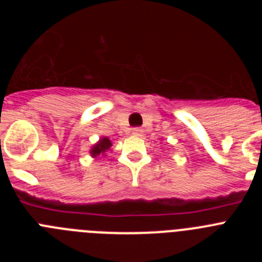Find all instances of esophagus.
Returning <instances> with one entry per match:
<instances>
[{"label":"esophagus","instance_id":"esophagus-1","mask_svg":"<svg viewBox=\"0 0 262 262\" xmlns=\"http://www.w3.org/2000/svg\"><path fill=\"white\" fill-rule=\"evenodd\" d=\"M142 133H143V129L140 128V127H135V128H133V134H134V135L139 136V135H142Z\"/></svg>","mask_w":262,"mask_h":262}]
</instances>
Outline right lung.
Segmentation results:
<instances>
[{"mask_svg":"<svg viewBox=\"0 0 262 262\" xmlns=\"http://www.w3.org/2000/svg\"><path fill=\"white\" fill-rule=\"evenodd\" d=\"M110 147H111L110 140H108L107 138H102L93 148H92L90 154H92V156H98L99 154H105L107 149H110Z\"/></svg>","mask_w":262,"mask_h":262,"instance_id":"obj_1","label":"right lung"}]
</instances>
